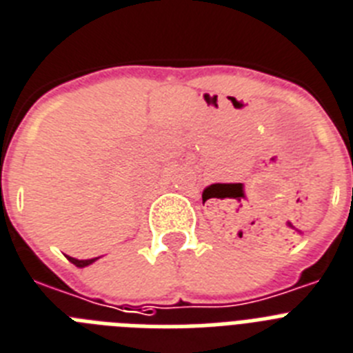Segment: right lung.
I'll return each instance as SVG.
<instances>
[{"label":"right lung","instance_id":"1","mask_svg":"<svg viewBox=\"0 0 353 353\" xmlns=\"http://www.w3.org/2000/svg\"><path fill=\"white\" fill-rule=\"evenodd\" d=\"M69 259V263H73L74 266L77 268H85V266H89V264H92L96 261V259H87V261H78V259H73V257H68Z\"/></svg>","mask_w":353,"mask_h":353}]
</instances>
